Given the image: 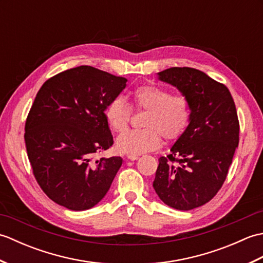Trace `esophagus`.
<instances>
[{
  "mask_svg": "<svg viewBox=\"0 0 263 263\" xmlns=\"http://www.w3.org/2000/svg\"><path fill=\"white\" fill-rule=\"evenodd\" d=\"M126 157H127L128 160H132V161H133V160H137V159L139 158L138 155H127Z\"/></svg>",
  "mask_w": 263,
  "mask_h": 263,
  "instance_id": "obj_1",
  "label": "esophagus"
}]
</instances>
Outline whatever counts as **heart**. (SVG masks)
<instances>
[{"label": "heart", "instance_id": "b5f03b06", "mask_svg": "<svg viewBox=\"0 0 263 263\" xmlns=\"http://www.w3.org/2000/svg\"><path fill=\"white\" fill-rule=\"evenodd\" d=\"M137 108L146 109L143 128L123 132L116 139L120 153L141 155L159 147L160 135L165 139H176L185 130L191 108L186 96L171 93L157 86H141L133 92ZM131 107L125 98L119 95L108 103L105 110L107 124L114 132L124 131L130 120Z\"/></svg>", "mask_w": 263, "mask_h": 263}]
</instances>
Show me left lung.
Wrapping results in <instances>:
<instances>
[{"instance_id": "1", "label": "left lung", "mask_w": 263, "mask_h": 263, "mask_svg": "<svg viewBox=\"0 0 263 263\" xmlns=\"http://www.w3.org/2000/svg\"><path fill=\"white\" fill-rule=\"evenodd\" d=\"M157 74L187 97L191 116L171 154L158 159L153 186L171 208L191 210L214 198L226 180L238 146L236 107L227 87L202 71L171 68Z\"/></svg>"}]
</instances>
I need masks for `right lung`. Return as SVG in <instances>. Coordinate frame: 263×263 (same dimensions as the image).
Listing matches in <instances>:
<instances>
[{
    "instance_id": "1",
    "label": "right lung",
    "mask_w": 263,
    "mask_h": 263,
    "mask_svg": "<svg viewBox=\"0 0 263 263\" xmlns=\"http://www.w3.org/2000/svg\"><path fill=\"white\" fill-rule=\"evenodd\" d=\"M126 81L81 65L52 77L39 89L26 121L25 141L33 175L55 203L82 211L108 192L123 159L95 156L114 142L105 110Z\"/></svg>"
}]
</instances>
